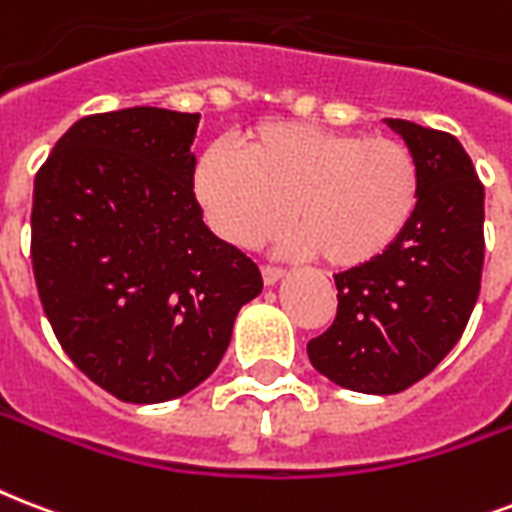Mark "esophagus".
<instances>
[{"label": "esophagus", "instance_id": "esophagus-1", "mask_svg": "<svg viewBox=\"0 0 512 512\" xmlns=\"http://www.w3.org/2000/svg\"><path fill=\"white\" fill-rule=\"evenodd\" d=\"M284 273L279 271V268H273V265H263V282L268 284V287H273V284L282 279Z\"/></svg>", "mask_w": 512, "mask_h": 512}]
</instances>
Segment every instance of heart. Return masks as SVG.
<instances>
[{"label":"heart","instance_id":"heart-1","mask_svg":"<svg viewBox=\"0 0 512 512\" xmlns=\"http://www.w3.org/2000/svg\"><path fill=\"white\" fill-rule=\"evenodd\" d=\"M195 201L230 247L255 249L284 222L290 255L360 268L395 247L421 195L419 163L389 136L273 120L241 136V155L214 144L195 163Z\"/></svg>","mask_w":512,"mask_h":512}]
</instances>
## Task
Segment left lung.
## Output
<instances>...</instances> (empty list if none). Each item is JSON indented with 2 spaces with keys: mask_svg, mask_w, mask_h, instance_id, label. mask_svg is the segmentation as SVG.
<instances>
[{
  "mask_svg": "<svg viewBox=\"0 0 512 512\" xmlns=\"http://www.w3.org/2000/svg\"><path fill=\"white\" fill-rule=\"evenodd\" d=\"M419 163L411 225L386 255L335 276L338 314L308 360L333 384L397 395L432 373L470 322L483 271V185L446 131L386 117Z\"/></svg>",
  "mask_w": 512,
  "mask_h": 512,
  "instance_id": "obj_1",
  "label": "left lung"
}]
</instances>
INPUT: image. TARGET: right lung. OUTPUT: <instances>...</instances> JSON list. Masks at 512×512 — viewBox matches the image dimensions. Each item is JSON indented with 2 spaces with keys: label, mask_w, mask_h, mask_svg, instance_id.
<instances>
[{
  "label": "right lung",
  "mask_w": 512,
  "mask_h": 512,
  "mask_svg": "<svg viewBox=\"0 0 512 512\" xmlns=\"http://www.w3.org/2000/svg\"><path fill=\"white\" fill-rule=\"evenodd\" d=\"M201 115L131 107L77 120L34 179L31 263L69 360L123 403L212 376L263 276L206 228L190 152Z\"/></svg>",
  "instance_id": "1"
}]
</instances>
